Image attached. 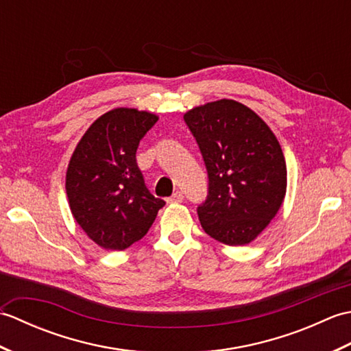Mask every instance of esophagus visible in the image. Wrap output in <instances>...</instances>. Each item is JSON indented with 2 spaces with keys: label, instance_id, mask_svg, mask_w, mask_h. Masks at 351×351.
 I'll return each instance as SVG.
<instances>
[{
  "label": "esophagus",
  "instance_id": "34e87169",
  "mask_svg": "<svg viewBox=\"0 0 351 351\" xmlns=\"http://www.w3.org/2000/svg\"><path fill=\"white\" fill-rule=\"evenodd\" d=\"M167 202L169 204H181V202H184V195L181 191H176L167 199Z\"/></svg>",
  "mask_w": 351,
  "mask_h": 351
}]
</instances>
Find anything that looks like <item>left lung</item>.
Segmentation results:
<instances>
[{
	"label": "left lung",
	"mask_w": 351,
	"mask_h": 351,
	"mask_svg": "<svg viewBox=\"0 0 351 351\" xmlns=\"http://www.w3.org/2000/svg\"><path fill=\"white\" fill-rule=\"evenodd\" d=\"M184 121L208 173L200 225L220 243L249 244L285 197L287 164L278 138L255 111L232 99L193 108Z\"/></svg>",
	"instance_id": "1"
}]
</instances>
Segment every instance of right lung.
Here are the masks:
<instances>
[{
	"label": "right lung",
	"instance_id": "1",
	"mask_svg": "<svg viewBox=\"0 0 351 351\" xmlns=\"http://www.w3.org/2000/svg\"><path fill=\"white\" fill-rule=\"evenodd\" d=\"M158 121L147 111L114 108L90 125L66 173V193L78 225L107 250L141 240L166 205L146 189L136 162L140 140Z\"/></svg>",
	"mask_w": 351,
	"mask_h": 351
}]
</instances>
